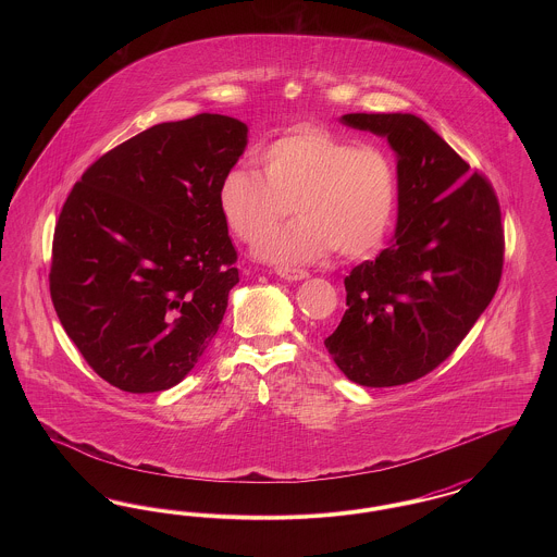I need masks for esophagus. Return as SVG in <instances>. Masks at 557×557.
Segmentation results:
<instances>
[{
  "instance_id": "1",
  "label": "esophagus",
  "mask_w": 557,
  "mask_h": 557,
  "mask_svg": "<svg viewBox=\"0 0 557 557\" xmlns=\"http://www.w3.org/2000/svg\"><path fill=\"white\" fill-rule=\"evenodd\" d=\"M275 273H277L282 280H286V282H302V280L309 277L307 271H302V269H290V267H277Z\"/></svg>"
}]
</instances>
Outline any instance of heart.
I'll list each match as a JSON object with an SVG mask.
<instances>
[{"instance_id": "obj_1", "label": "heart", "mask_w": 557, "mask_h": 557, "mask_svg": "<svg viewBox=\"0 0 557 557\" xmlns=\"http://www.w3.org/2000/svg\"><path fill=\"white\" fill-rule=\"evenodd\" d=\"M263 175L232 169L219 184V209L244 242H257L292 209L290 225L275 230L257 255L271 263H313L332 248L363 257L391 232L397 211V166L377 144L302 125L261 152Z\"/></svg>"}]
</instances>
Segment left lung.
Masks as SVG:
<instances>
[{
    "mask_svg": "<svg viewBox=\"0 0 557 557\" xmlns=\"http://www.w3.org/2000/svg\"><path fill=\"white\" fill-rule=\"evenodd\" d=\"M341 121L395 150L397 232L346 275L348 309L325 348L355 384L398 386L438 368L493 300L504 269L499 200L420 116L355 112Z\"/></svg>",
    "mask_w": 557,
    "mask_h": 557,
    "instance_id": "8db88e82",
    "label": "left lung"
}]
</instances>
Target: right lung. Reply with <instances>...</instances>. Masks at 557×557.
<instances>
[{"label": "right lung", "instance_id": "add662e5", "mask_svg": "<svg viewBox=\"0 0 557 557\" xmlns=\"http://www.w3.org/2000/svg\"><path fill=\"white\" fill-rule=\"evenodd\" d=\"M248 127L196 114L137 133L96 160L53 230L50 294L89 368L125 393L180 384L239 282L219 184Z\"/></svg>", "mask_w": 557, "mask_h": 557}]
</instances>
